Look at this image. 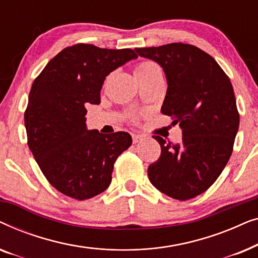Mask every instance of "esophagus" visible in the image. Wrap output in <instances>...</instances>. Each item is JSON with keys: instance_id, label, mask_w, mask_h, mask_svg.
<instances>
[{"instance_id": "obj_1", "label": "esophagus", "mask_w": 258, "mask_h": 258, "mask_svg": "<svg viewBox=\"0 0 258 258\" xmlns=\"http://www.w3.org/2000/svg\"><path fill=\"white\" fill-rule=\"evenodd\" d=\"M132 137H133V142L134 143H139L140 141L143 139V136L142 135H139V134H133Z\"/></svg>"}]
</instances>
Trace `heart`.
Returning <instances> with one entry per match:
<instances>
[{"label":"heart","mask_w":258,"mask_h":258,"mask_svg":"<svg viewBox=\"0 0 258 258\" xmlns=\"http://www.w3.org/2000/svg\"><path fill=\"white\" fill-rule=\"evenodd\" d=\"M134 74H135L137 81H142L160 74V69H158V67L155 64V63L144 61L136 66L135 70H134Z\"/></svg>","instance_id":"b5f03b06"}]
</instances>
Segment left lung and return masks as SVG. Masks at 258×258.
<instances>
[{"label":"left lung","instance_id":"1","mask_svg":"<svg viewBox=\"0 0 258 258\" xmlns=\"http://www.w3.org/2000/svg\"><path fill=\"white\" fill-rule=\"evenodd\" d=\"M141 57L163 69L167 95L162 114L182 129V143L161 146V156L148 168L155 188L175 200L186 201L206 191L231 156L239 115L231 82L209 54L191 44L170 43L136 48Z\"/></svg>","mask_w":258,"mask_h":258}]
</instances>
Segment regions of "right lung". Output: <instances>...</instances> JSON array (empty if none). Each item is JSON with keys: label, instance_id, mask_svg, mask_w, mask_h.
<instances>
[{"label": "right lung", "instance_id": "obj_1", "mask_svg": "<svg viewBox=\"0 0 258 258\" xmlns=\"http://www.w3.org/2000/svg\"><path fill=\"white\" fill-rule=\"evenodd\" d=\"M137 58L132 49L75 44L50 59L34 81L24 112L28 147L49 183L83 201L110 185L114 163L132 136L87 128L86 105L100 104L111 72Z\"/></svg>", "mask_w": 258, "mask_h": 258}]
</instances>
